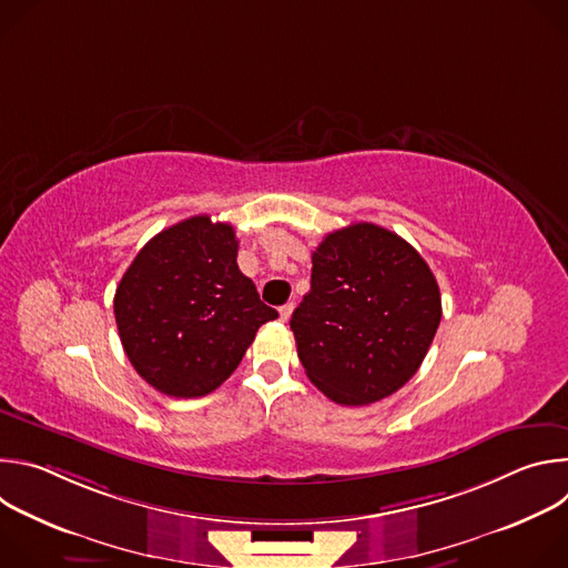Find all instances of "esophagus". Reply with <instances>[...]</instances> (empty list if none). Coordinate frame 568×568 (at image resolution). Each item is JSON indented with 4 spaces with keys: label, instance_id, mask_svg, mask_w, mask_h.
Instances as JSON below:
<instances>
[{
    "label": "esophagus",
    "instance_id": "1",
    "mask_svg": "<svg viewBox=\"0 0 568 568\" xmlns=\"http://www.w3.org/2000/svg\"><path fill=\"white\" fill-rule=\"evenodd\" d=\"M292 312H294V303H285V305H281V307H278V314H281V321H290V316H292Z\"/></svg>",
    "mask_w": 568,
    "mask_h": 568
}]
</instances>
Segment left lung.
Wrapping results in <instances>:
<instances>
[{
	"instance_id": "obj_1",
	"label": "left lung",
	"mask_w": 568,
	"mask_h": 568,
	"mask_svg": "<svg viewBox=\"0 0 568 568\" xmlns=\"http://www.w3.org/2000/svg\"><path fill=\"white\" fill-rule=\"evenodd\" d=\"M440 316L425 258L397 233L357 222L314 250L310 292L290 328L310 382L337 404L362 407L416 375Z\"/></svg>"
}]
</instances>
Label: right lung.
Wrapping results in <instances>:
<instances>
[{
  "instance_id": "right-lung-1",
  "label": "right lung",
  "mask_w": 568,
  "mask_h": 568,
  "mask_svg": "<svg viewBox=\"0 0 568 568\" xmlns=\"http://www.w3.org/2000/svg\"><path fill=\"white\" fill-rule=\"evenodd\" d=\"M235 258L233 226L195 215L148 240L123 274L114 294L119 337L134 371L159 393L215 390L263 323L278 316Z\"/></svg>"
}]
</instances>
